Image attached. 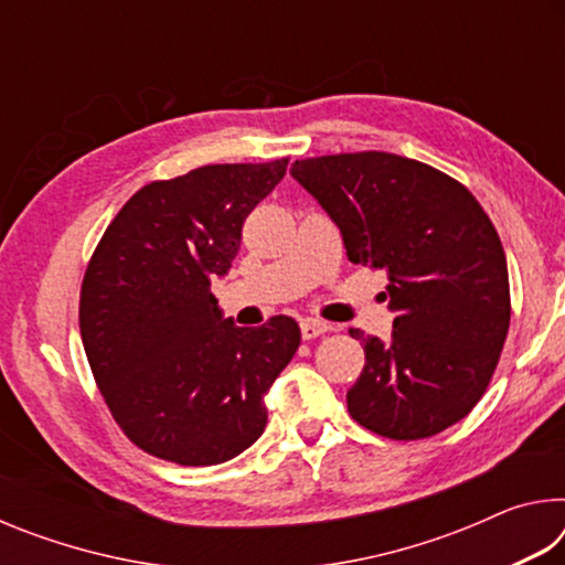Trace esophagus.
Instances as JSON below:
<instances>
[{
    "label": "esophagus",
    "mask_w": 565,
    "mask_h": 565,
    "mask_svg": "<svg viewBox=\"0 0 565 565\" xmlns=\"http://www.w3.org/2000/svg\"><path fill=\"white\" fill-rule=\"evenodd\" d=\"M327 331H331V323L321 321V319H303L301 321V337L303 339H317V337H323Z\"/></svg>",
    "instance_id": "obj_1"
}]
</instances>
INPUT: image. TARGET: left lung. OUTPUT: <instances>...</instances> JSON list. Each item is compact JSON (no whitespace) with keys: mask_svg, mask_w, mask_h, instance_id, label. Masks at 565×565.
Returning a JSON list of instances; mask_svg holds the SVG:
<instances>
[{"mask_svg":"<svg viewBox=\"0 0 565 565\" xmlns=\"http://www.w3.org/2000/svg\"><path fill=\"white\" fill-rule=\"evenodd\" d=\"M339 226L351 264L388 276V341L363 337L366 363L347 404L379 436L416 441L471 414L511 321L509 269L491 218L463 184L386 151L291 164Z\"/></svg>","mask_w":565,"mask_h":565,"instance_id":"8db88e82","label":"left lung"}]
</instances>
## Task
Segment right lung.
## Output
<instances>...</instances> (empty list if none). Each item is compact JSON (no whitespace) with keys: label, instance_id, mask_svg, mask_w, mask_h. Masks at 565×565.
Instances as JSON below:
<instances>
[{"label":"right lung","instance_id":"add662e5","mask_svg":"<svg viewBox=\"0 0 565 565\" xmlns=\"http://www.w3.org/2000/svg\"><path fill=\"white\" fill-rule=\"evenodd\" d=\"M286 164H209L151 181L104 232L82 284V343L114 420L141 451L216 466L264 434V396L299 349V323L236 327L212 281L232 269L244 218Z\"/></svg>","mask_w":565,"mask_h":565}]
</instances>
